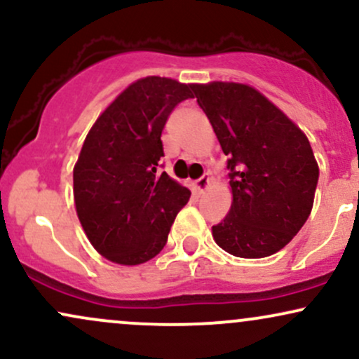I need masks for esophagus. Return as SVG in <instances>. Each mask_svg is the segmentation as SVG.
<instances>
[{
    "mask_svg": "<svg viewBox=\"0 0 359 359\" xmlns=\"http://www.w3.org/2000/svg\"><path fill=\"white\" fill-rule=\"evenodd\" d=\"M209 182H211V177H209L208 174H204L203 177H201V179H197L196 182H194V187H196L197 192L203 194V192L205 191V189H208Z\"/></svg>",
    "mask_w": 359,
    "mask_h": 359,
    "instance_id": "obj_1",
    "label": "esophagus"
}]
</instances>
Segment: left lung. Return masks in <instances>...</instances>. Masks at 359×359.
Wrapping results in <instances>:
<instances>
[{"mask_svg":"<svg viewBox=\"0 0 359 359\" xmlns=\"http://www.w3.org/2000/svg\"><path fill=\"white\" fill-rule=\"evenodd\" d=\"M228 155L233 204L212 236L228 253L263 258L277 253L311 214L319 167L311 143L257 89L234 82L194 84Z\"/></svg>","mask_w":359,"mask_h":359,"instance_id":"obj_1","label":"left lung"}]
</instances>
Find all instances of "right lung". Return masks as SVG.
<instances>
[{
    "label": "right lung",
    "instance_id": "obj_1",
    "mask_svg": "<svg viewBox=\"0 0 359 359\" xmlns=\"http://www.w3.org/2000/svg\"><path fill=\"white\" fill-rule=\"evenodd\" d=\"M194 86L145 77L123 90L97 118L74 167V201L89 241L119 265H140L165 246L191 191L163 167L162 131Z\"/></svg>",
    "mask_w": 359,
    "mask_h": 359
}]
</instances>
